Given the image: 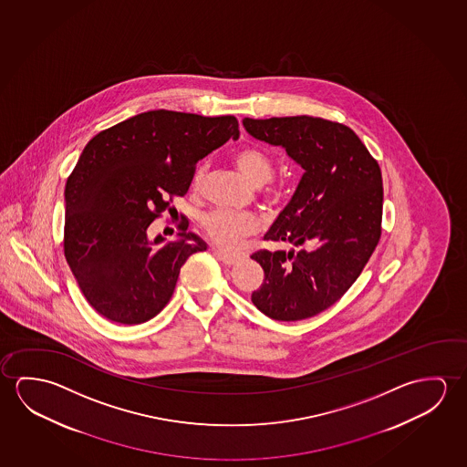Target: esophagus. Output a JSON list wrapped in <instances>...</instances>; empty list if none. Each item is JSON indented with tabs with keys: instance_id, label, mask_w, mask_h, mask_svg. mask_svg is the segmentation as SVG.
Here are the masks:
<instances>
[{
	"instance_id": "esophagus-1",
	"label": "esophagus",
	"mask_w": 467,
	"mask_h": 467,
	"mask_svg": "<svg viewBox=\"0 0 467 467\" xmlns=\"http://www.w3.org/2000/svg\"><path fill=\"white\" fill-rule=\"evenodd\" d=\"M214 254L217 258L223 261L225 266H234L235 263H238L237 256H234V254H229V253L223 252V250H214Z\"/></svg>"
}]
</instances>
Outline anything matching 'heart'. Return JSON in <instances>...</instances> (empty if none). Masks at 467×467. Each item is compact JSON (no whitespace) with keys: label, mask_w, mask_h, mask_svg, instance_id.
<instances>
[{"label":"heart","mask_w":467,"mask_h":467,"mask_svg":"<svg viewBox=\"0 0 467 467\" xmlns=\"http://www.w3.org/2000/svg\"><path fill=\"white\" fill-rule=\"evenodd\" d=\"M234 162L253 185H263L273 177L275 162L267 152L259 148H244L238 150ZM204 180V165H200L192 175V188H200ZM202 227L208 237L223 248H237L242 240L259 229L256 215L244 211L214 209L202 219Z\"/></svg>","instance_id":"obj_1"}]
</instances>
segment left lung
<instances>
[{
	"label": "left lung",
	"instance_id": "left-lung-1",
	"mask_svg": "<svg viewBox=\"0 0 467 467\" xmlns=\"http://www.w3.org/2000/svg\"><path fill=\"white\" fill-rule=\"evenodd\" d=\"M259 141L282 146L305 173L265 240L304 246L259 250L265 281L252 294L259 311L298 321L336 304L357 281L381 237L383 180L348 126L318 117L244 119Z\"/></svg>",
	"mask_w": 467,
	"mask_h": 467
}]
</instances>
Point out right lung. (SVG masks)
Masks as SVG:
<instances>
[{
	"label": "right lung",
	"mask_w": 467,
	"mask_h": 467,
	"mask_svg": "<svg viewBox=\"0 0 467 467\" xmlns=\"http://www.w3.org/2000/svg\"><path fill=\"white\" fill-rule=\"evenodd\" d=\"M232 115L144 111L96 134L65 188L63 250L86 300L104 318L140 325L169 304L180 267L206 244L178 225L180 240H148V227L185 196L196 163L230 138Z\"/></svg>",
	"instance_id": "right-lung-1"
}]
</instances>
